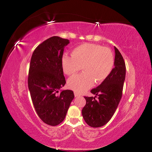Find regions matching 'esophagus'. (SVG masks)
I'll return each instance as SVG.
<instances>
[{
	"instance_id": "esophagus-1",
	"label": "esophagus",
	"mask_w": 152,
	"mask_h": 152,
	"mask_svg": "<svg viewBox=\"0 0 152 152\" xmlns=\"http://www.w3.org/2000/svg\"><path fill=\"white\" fill-rule=\"evenodd\" d=\"M74 95H75V97H79V96H80L79 94L77 93H74Z\"/></svg>"
}]
</instances>
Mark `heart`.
Returning <instances> with one entry per match:
<instances>
[{
  "label": "heart",
  "instance_id": "obj_1",
  "mask_svg": "<svg viewBox=\"0 0 152 152\" xmlns=\"http://www.w3.org/2000/svg\"><path fill=\"white\" fill-rule=\"evenodd\" d=\"M62 68L67 75H74L82 67L84 73L73 76L68 80L69 88L83 93L96 84L102 83L111 74L115 65L112 50L98 44H83L76 47L72 56L64 54Z\"/></svg>",
  "mask_w": 152,
  "mask_h": 152
}]
</instances>
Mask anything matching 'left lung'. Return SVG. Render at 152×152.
I'll use <instances>...</instances> for the list:
<instances>
[{"mask_svg": "<svg viewBox=\"0 0 152 152\" xmlns=\"http://www.w3.org/2000/svg\"><path fill=\"white\" fill-rule=\"evenodd\" d=\"M115 49V67L111 74L96 88L91 91L95 97L84 96L86 104L82 110L84 121L92 127H99L107 124L115 112L122 96L126 77V64L121 53ZM98 95V99L95 98Z\"/></svg>", "mask_w": 152, "mask_h": 152, "instance_id": "1", "label": "left lung"}]
</instances>
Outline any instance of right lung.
<instances>
[{
  "label": "right lung",
  "mask_w": 152,
  "mask_h": 152,
  "mask_svg": "<svg viewBox=\"0 0 152 152\" xmlns=\"http://www.w3.org/2000/svg\"><path fill=\"white\" fill-rule=\"evenodd\" d=\"M68 39L54 36L39 45L32 54L28 86L35 111L40 118L55 126L65 119L74 94L71 90L59 89L65 86L61 65Z\"/></svg>",
  "instance_id": "add662e5"
}]
</instances>
